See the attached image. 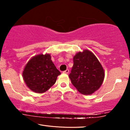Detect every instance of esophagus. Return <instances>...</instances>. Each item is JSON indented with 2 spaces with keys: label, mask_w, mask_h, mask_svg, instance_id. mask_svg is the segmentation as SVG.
Instances as JSON below:
<instances>
[{
  "label": "esophagus",
  "mask_w": 130,
  "mask_h": 130,
  "mask_svg": "<svg viewBox=\"0 0 130 130\" xmlns=\"http://www.w3.org/2000/svg\"><path fill=\"white\" fill-rule=\"evenodd\" d=\"M63 73H66V74H68L69 73V69H67V70L64 71Z\"/></svg>",
  "instance_id": "esophagus-1"
}]
</instances>
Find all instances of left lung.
Segmentation results:
<instances>
[{
	"mask_svg": "<svg viewBox=\"0 0 130 130\" xmlns=\"http://www.w3.org/2000/svg\"><path fill=\"white\" fill-rule=\"evenodd\" d=\"M69 74L73 85L83 95H92L100 88L104 82L105 72L102 66L88 50L76 53Z\"/></svg>",
	"mask_w": 130,
	"mask_h": 130,
	"instance_id": "left-lung-1",
	"label": "left lung"
}]
</instances>
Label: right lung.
<instances>
[{
	"mask_svg": "<svg viewBox=\"0 0 130 130\" xmlns=\"http://www.w3.org/2000/svg\"><path fill=\"white\" fill-rule=\"evenodd\" d=\"M60 74L53 63L50 54H40L28 61L23 70L22 77L30 90L42 93L54 85Z\"/></svg>",
	"mask_w": 130,
	"mask_h": 130,
	"instance_id": "add662e5",
	"label": "right lung"
}]
</instances>
